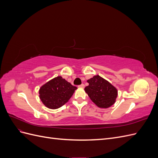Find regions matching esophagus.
<instances>
[{
  "label": "esophagus",
  "mask_w": 158,
  "mask_h": 158,
  "mask_svg": "<svg viewBox=\"0 0 158 158\" xmlns=\"http://www.w3.org/2000/svg\"><path fill=\"white\" fill-rule=\"evenodd\" d=\"M84 86H85V85H84V84H82L81 85H78L79 88H84Z\"/></svg>",
  "instance_id": "esophagus-1"
}]
</instances>
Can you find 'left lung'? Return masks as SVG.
I'll return each mask as SVG.
<instances>
[{"instance_id":"obj_1","label":"left lung","mask_w":158,"mask_h":158,"mask_svg":"<svg viewBox=\"0 0 158 158\" xmlns=\"http://www.w3.org/2000/svg\"><path fill=\"white\" fill-rule=\"evenodd\" d=\"M88 82L89 85L84 89L98 107L108 108L115 102L117 89L108 81L97 75L88 80Z\"/></svg>"}]
</instances>
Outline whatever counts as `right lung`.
Masks as SVG:
<instances>
[{"label":"right lung","mask_w":158,"mask_h":158,"mask_svg":"<svg viewBox=\"0 0 158 158\" xmlns=\"http://www.w3.org/2000/svg\"><path fill=\"white\" fill-rule=\"evenodd\" d=\"M77 89L61 76L52 79L40 89V98L49 109H58L67 102Z\"/></svg>","instance_id":"add662e5"}]
</instances>
